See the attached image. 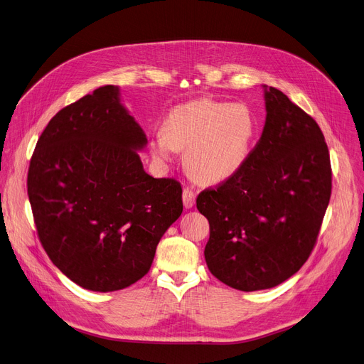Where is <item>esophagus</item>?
Here are the masks:
<instances>
[{"instance_id":"obj_1","label":"esophagus","mask_w":364,"mask_h":364,"mask_svg":"<svg viewBox=\"0 0 364 364\" xmlns=\"http://www.w3.org/2000/svg\"><path fill=\"white\" fill-rule=\"evenodd\" d=\"M194 200H196V194L191 188H184L183 190V203L186 209H190L194 206Z\"/></svg>"}]
</instances>
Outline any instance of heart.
Returning a JSON list of instances; mask_svg holds the SVG:
<instances>
[{
    "instance_id": "obj_1",
    "label": "heart",
    "mask_w": 364,
    "mask_h": 364,
    "mask_svg": "<svg viewBox=\"0 0 364 364\" xmlns=\"http://www.w3.org/2000/svg\"><path fill=\"white\" fill-rule=\"evenodd\" d=\"M255 135L257 120L245 105L200 98L171 109L149 146L161 161L186 151L187 173L196 181L213 184L244 167Z\"/></svg>"
}]
</instances>
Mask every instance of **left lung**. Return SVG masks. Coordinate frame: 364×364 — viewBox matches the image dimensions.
<instances>
[{
    "instance_id": "1",
    "label": "left lung",
    "mask_w": 364,
    "mask_h": 364,
    "mask_svg": "<svg viewBox=\"0 0 364 364\" xmlns=\"http://www.w3.org/2000/svg\"><path fill=\"white\" fill-rule=\"evenodd\" d=\"M266 124L244 167L205 188L210 273L242 291L274 287L309 258L331 197L333 173L318 123L280 90H266Z\"/></svg>"
}]
</instances>
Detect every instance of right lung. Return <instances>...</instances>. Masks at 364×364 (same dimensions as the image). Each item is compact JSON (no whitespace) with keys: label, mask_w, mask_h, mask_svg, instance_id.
<instances>
[{"label":"right lung","mask_w":364,"mask_h":364,"mask_svg":"<svg viewBox=\"0 0 364 364\" xmlns=\"http://www.w3.org/2000/svg\"><path fill=\"white\" fill-rule=\"evenodd\" d=\"M113 85L59 110L31 155L27 194L50 261L78 286L114 291L142 279L183 212L174 178L144 171L142 127Z\"/></svg>","instance_id":"add662e5"}]
</instances>
